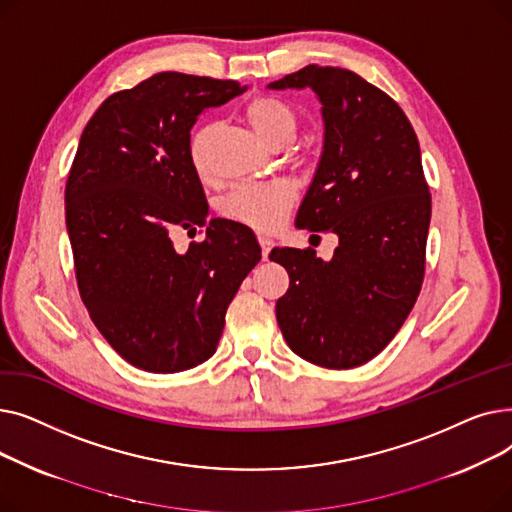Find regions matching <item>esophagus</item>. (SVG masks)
Instances as JSON below:
<instances>
[{"mask_svg": "<svg viewBox=\"0 0 512 512\" xmlns=\"http://www.w3.org/2000/svg\"><path fill=\"white\" fill-rule=\"evenodd\" d=\"M259 247H261L263 259H267V255H270V251L274 249V240L267 238V236H259Z\"/></svg>", "mask_w": 512, "mask_h": 512, "instance_id": "obj_1", "label": "esophagus"}]
</instances>
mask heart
Listing matches in <instances>:
<instances>
[{
    "label": "heart",
    "instance_id": "heart-1",
    "mask_svg": "<svg viewBox=\"0 0 512 512\" xmlns=\"http://www.w3.org/2000/svg\"><path fill=\"white\" fill-rule=\"evenodd\" d=\"M242 114H245L247 122L259 134L261 141L270 147L290 143L294 134H297V114L278 97L257 95L245 105ZM213 134L215 124L207 122L195 128L191 139H188V159H191V166L197 176L203 180L211 178L209 147ZM294 197H297V193H294L292 184L286 180L240 184L224 199L222 211L226 218L242 226H249L257 232H274L284 222Z\"/></svg>",
    "mask_w": 512,
    "mask_h": 512
}]
</instances>
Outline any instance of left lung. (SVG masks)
<instances>
[{
	"label": "left lung",
	"instance_id": "left-lung-1",
	"mask_svg": "<svg viewBox=\"0 0 512 512\" xmlns=\"http://www.w3.org/2000/svg\"><path fill=\"white\" fill-rule=\"evenodd\" d=\"M267 87L311 89L321 103L324 151L297 228L338 236L330 261L272 249L290 278L278 326L301 359L359 367L396 336L423 284L432 195L417 134L392 97L351 70L311 64Z\"/></svg>",
	"mask_w": 512,
	"mask_h": 512
}]
</instances>
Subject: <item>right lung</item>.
I'll return each instance as SVG.
<instances>
[{"instance_id":"add662e5","label":"right lung","mask_w":512,"mask_h":512,"mask_svg":"<svg viewBox=\"0 0 512 512\" xmlns=\"http://www.w3.org/2000/svg\"><path fill=\"white\" fill-rule=\"evenodd\" d=\"M247 91L236 80L159 72L107 97L80 137L66 228L80 299L130 365L178 373L218 348L226 309L261 259L251 228L213 218L188 159L199 114ZM206 240L173 249L180 227Z\"/></svg>"}]
</instances>
